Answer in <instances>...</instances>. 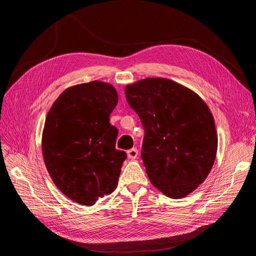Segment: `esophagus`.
Returning <instances> with one entry per match:
<instances>
[{
	"instance_id": "esophagus-1",
	"label": "esophagus",
	"mask_w": 256,
	"mask_h": 256,
	"mask_svg": "<svg viewBox=\"0 0 256 256\" xmlns=\"http://www.w3.org/2000/svg\"><path fill=\"white\" fill-rule=\"evenodd\" d=\"M138 152L136 148H131L127 152V156L129 159H136L138 157Z\"/></svg>"
}]
</instances>
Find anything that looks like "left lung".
<instances>
[{
	"label": "left lung",
	"mask_w": 256,
	"mask_h": 256,
	"mask_svg": "<svg viewBox=\"0 0 256 256\" xmlns=\"http://www.w3.org/2000/svg\"><path fill=\"white\" fill-rule=\"evenodd\" d=\"M125 94L144 127L141 156L150 182L171 198L187 196L210 173L218 148L208 106L166 78L128 84Z\"/></svg>",
	"instance_id": "8db88e82"
}]
</instances>
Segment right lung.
<instances>
[{
	"instance_id": "obj_1",
	"label": "right lung",
	"mask_w": 256,
	"mask_h": 256,
	"mask_svg": "<svg viewBox=\"0 0 256 256\" xmlns=\"http://www.w3.org/2000/svg\"><path fill=\"white\" fill-rule=\"evenodd\" d=\"M118 102L113 85L92 81L66 88L46 118L42 148L53 182L76 203L94 205L118 187L127 154L115 148L110 115Z\"/></svg>"
}]
</instances>
